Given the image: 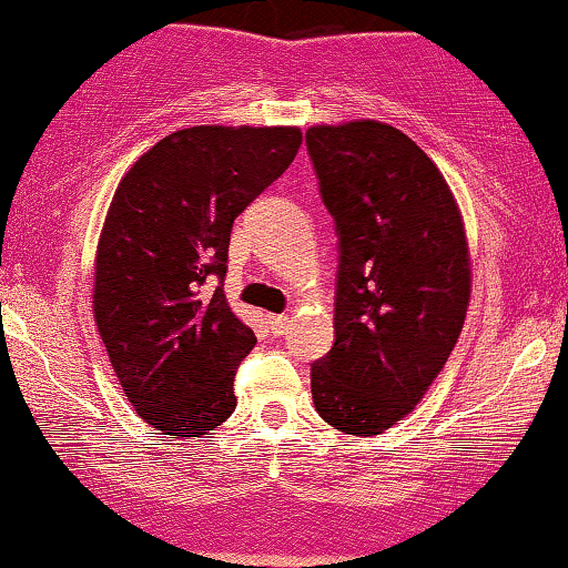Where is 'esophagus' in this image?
<instances>
[{"label": "esophagus", "instance_id": "1", "mask_svg": "<svg viewBox=\"0 0 568 568\" xmlns=\"http://www.w3.org/2000/svg\"><path fill=\"white\" fill-rule=\"evenodd\" d=\"M266 323H268V328H271V333H274V336H284L286 331H290V317L286 315H266Z\"/></svg>", "mask_w": 568, "mask_h": 568}]
</instances>
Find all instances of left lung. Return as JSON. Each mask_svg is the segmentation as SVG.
Instances as JSON below:
<instances>
[{"label": "left lung", "mask_w": 568, "mask_h": 568, "mask_svg": "<svg viewBox=\"0 0 568 568\" xmlns=\"http://www.w3.org/2000/svg\"><path fill=\"white\" fill-rule=\"evenodd\" d=\"M305 139L341 251L336 341L310 372L315 410L372 437L416 408L460 338L468 237L445 175L390 123H321Z\"/></svg>", "instance_id": "1"}]
</instances>
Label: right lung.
<instances>
[{
  "mask_svg": "<svg viewBox=\"0 0 568 568\" xmlns=\"http://www.w3.org/2000/svg\"><path fill=\"white\" fill-rule=\"evenodd\" d=\"M302 144L297 126H191L121 178L95 253L92 313L121 390L152 429L201 437L237 406L255 336L222 278L235 216ZM212 281L221 284L214 291Z\"/></svg>",
  "mask_w": 568,
  "mask_h": 568,
  "instance_id": "add662e5",
  "label": "right lung"
}]
</instances>
